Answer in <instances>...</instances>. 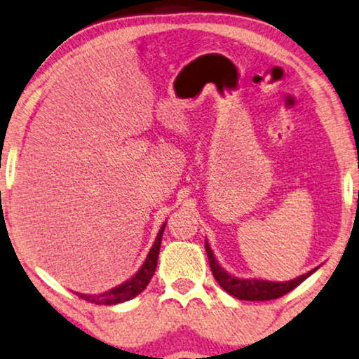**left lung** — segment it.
<instances>
[{"label": "left lung", "instance_id": "left-lung-1", "mask_svg": "<svg viewBox=\"0 0 359 359\" xmlns=\"http://www.w3.org/2000/svg\"><path fill=\"white\" fill-rule=\"evenodd\" d=\"M205 252L208 257V263H210V269L213 278L217 279V283L228 292L229 295L236 297L239 300H250V302H264V300H274L279 299L285 294H289L290 290H294L297 285H300L308 276L313 274L316 269H311L306 274L299 276L297 279L287 280V283H271V280H262V279H239L234 278L224 271L219 266L218 262L215 260V255L205 241Z\"/></svg>", "mask_w": 359, "mask_h": 359}]
</instances>
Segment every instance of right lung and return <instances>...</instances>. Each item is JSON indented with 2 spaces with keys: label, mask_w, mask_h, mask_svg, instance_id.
<instances>
[{
  "label": "right lung",
  "mask_w": 359,
  "mask_h": 359,
  "mask_svg": "<svg viewBox=\"0 0 359 359\" xmlns=\"http://www.w3.org/2000/svg\"><path fill=\"white\" fill-rule=\"evenodd\" d=\"M163 229H165V224L162 226L161 231H158L156 242H154L152 249H151V252H149L144 264H142L140 271H137L130 280H126L125 284L118 285V287H115L109 292H104V294H99V295H86V294H76V295L86 302L96 303V305H117V303L131 300V299H135L136 295H140L141 292L146 289L149 280L152 279L154 273H156Z\"/></svg>",
  "instance_id": "1"
}]
</instances>
